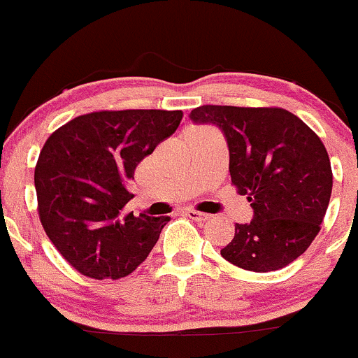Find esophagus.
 <instances>
[{"label": "esophagus", "instance_id": "obj_1", "mask_svg": "<svg viewBox=\"0 0 358 358\" xmlns=\"http://www.w3.org/2000/svg\"><path fill=\"white\" fill-rule=\"evenodd\" d=\"M183 214H185L187 217L194 219V221H197V222L209 221V215L202 214V212H197V210H194V209H185V210H183Z\"/></svg>", "mask_w": 358, "mask_h": 358}]
</instances>
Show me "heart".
Here are the masks:
<instances>
[{"mask_svg": "<svg viewBox=\"0 0 358 358\" xmlns=\"http://www.w3.org/2000/svg\"><path fill=\"white\" fill-rule=\"evenodd\" d=\"M195 131H202V129H195Z\"/></svg>", "mask_w": 358, "mask_h": 358, "instance_id": "1", "label": "heart"}]
</instances>
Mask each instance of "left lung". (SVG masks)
<instances>
[{"label": "left lung", "instance_id": "8db88e82", "mask_svg": "<svg viewBox=\"0 0 358 358\" xmlns=\"http://www.w3.org/2000/svg\"><path fill=\"white\" fill-rule=\"evenodd\" d=\"M190 120L222 132L231 182L253 209L248 224L234 226L222 258L251 272H273L299 258L331 197V164L320 137L284 108L202 105Z\"/></svg>", "mask_w": 358, "mask_h": 358}]
</instances>
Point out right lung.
Returning <instances> with one entry per match:
<instances>
[{
	"label": "right lung",
	"mask_w": 358,
	"mask_h": 358,
	"mask_svg": "<svg viewBox=\"0 0 358 358\" xmlns=\"http://www.w3.org/2000/svg\"><path fill=\"white\" fill-rule=\"evenodd\" d=\"M182 110H103L50 134L35 166L38 215L59 253L86 277L132 273L155 248L168 215L127 214L141 159L180 125Z\"/></svg>",
	"instance_id": "obj_1"
}]
</instances>
